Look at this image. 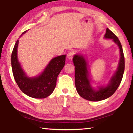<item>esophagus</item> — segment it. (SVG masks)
I'll list each match as a JSON object with an SVG mask.
<instances>
[{
  "instance_id": "esophagus-1",
  "label": "esophagus",
  "mask_w": 133,
  "mask_h": 133,
  "mask_svg": "<svg viewBox=\"0 0 133 133\" xmlns=\"http://www.w3.org/2000/svg\"><path fill=\"white\" fill-rule=\"evenodd\" d=\"M74 55H75V51H72V50L69 51L68 54H67V58H69L70 60H71L73 57Z\"/></svg>"
}]
</instances>
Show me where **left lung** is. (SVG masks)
<instances>
[{"label":"left lung","mask_w":133,"mask_h":133,"mask_svg":"<svg viewBox=\"0 0 133 133\" xmlns=\"http://www.w3.org/2000/svg\"><path fill=\"white\" fill-rule=\"evenodd\" d=\"M104 37L113 40L118 45L120 52V58L117 70L112 76L109 84L107 86L100 87L98 90L94 89L90 83L87 64L84 57L80 55H76L73 58L75 66V84L77 93L83 98L92 102L101 101L111 96L120 84L124 71V56L122 46L118 38L108 28L106 29Z\"/></svg>","instance_id":"8db88e82"}]
</instances>
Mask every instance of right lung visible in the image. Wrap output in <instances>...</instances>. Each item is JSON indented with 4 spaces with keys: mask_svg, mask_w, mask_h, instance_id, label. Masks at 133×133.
<instances>
[{
    "mask_svg": "<svg viewBox=\"0 0 133 133\" xmlns=\"http://www.w3.org/2000/svg\"><path fill=\"white\" fill-rule=\"evenodd\" d=\"M18 43L19 40L16 42L11 57L13 75L16 82L20 89L27 96L36 98L47 97L55 89L57 76L64 66L66 56L62 55L53 58L41 75L37 77H29L17 60Z\"/></svg>",
    "mask_w": 133,
    "mask_h": 133,
    "instance_id": "obj_1",
    "label": "right lung"
}]
</instances>
